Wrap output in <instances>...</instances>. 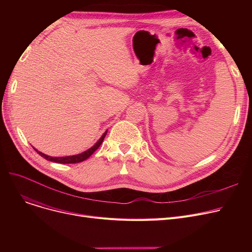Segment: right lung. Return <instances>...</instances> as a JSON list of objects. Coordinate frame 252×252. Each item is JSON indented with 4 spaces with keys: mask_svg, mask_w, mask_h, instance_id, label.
Here are the masks:
<instances>
[{
    "mask_svg": "<svg viewBox=\"0 0 252 252\" xmlns=\"http://www.w3.org/2000/svg\"><path fill=\"white\" fill-rule=\"evenodd\" d=\"M106 134H107V130L105 131V133L102 135V137L98 140V142L94 145V146H92L90 149H88L87 151L85 152H82L79 154H76V155H71V156H63V157H53V156H49L47 154H44L42 153L41 151H37L36 149H34L39 155H41L42 157H44L45 159L47 160H50V161H54V162H57V163H78V162H82L86 159H88V158L94 153L99 147L100 145L102 144Z\"/></svg>",
    "mask_w": 252,
    "mask_h": 252,
    "instance_id": "add662e5",
    "label": "right lung"
}]
</instances>
